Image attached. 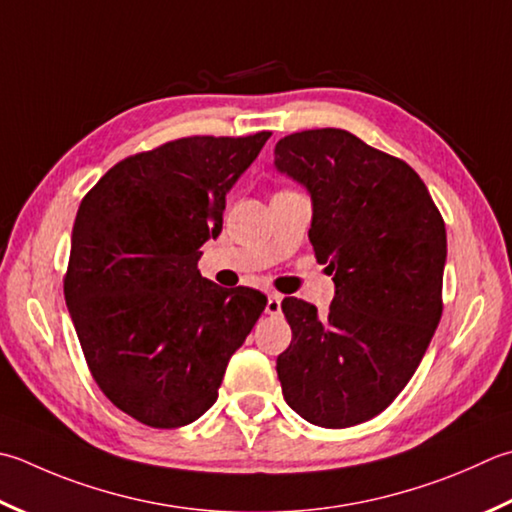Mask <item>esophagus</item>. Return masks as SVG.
Segmentation results:
<instances>
[{
	"instance_id": "34e87169",
	"label": "esophagus",
	"mask_w": 512,
	"mask_h": 512,
	"mask_svg": "<svg viewBox=\"0 0 512 512\" xmlns=\"http://www.w3.org/2000/svg\"><path fill=\"white\" fill-rule=\"evenodd\" d=\"M266 313H268V315H273V317L282 315V295H277V293H270V295H268Z\"/></svg>"
}]
</instances>
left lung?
Returning a JSON list of instances; mask_svg holds the SVG:
<instances>
[{
  "label": "left lung",
  "mask_w": 512,
  "mask_h": 512,
  "mask_svg": "<svg viewBox=\"0 0 512 512\" xmlns=\"http://www.w3.org/2000/svg\"><path fill=\"white\" fill-rule=\"evenodd\" d=\"M275 168L310 193L308 239L335 282L324 317L282 302L284 399L322 428L368 422L410 382L442 319L444 219L413 168L342 128L279 139Z\"/></svg>",
  "instance_id": "obj_1"
}]
</instances>
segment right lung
<instances>
[{"label":"right lung","mask_w":512,"mask_h":512,"mask_svg":"<svg viewBox=\"0 0 512 512\" xmlns=\"http://www.w3.org/2000/svg\"><path fill=\"white\" fill-rule=\"evenodd\" d=\"M270 133L195 135L115 164L79 204L64 297L102 393L153 428H179L215 404L228 359L266 295L199 275L222 233L226 193Z\"/></svg>","instance_id":"right-lung-1"}]
</instances>
